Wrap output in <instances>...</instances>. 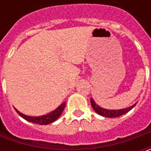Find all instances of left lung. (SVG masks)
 <instances>
[{
	"label": "left lung",
	"instance_id": "1",
	"mask_svg": "<svg viewBox=\"0 0 151 151\" xmlns=\"http://www.w3.org/2000/svg\"><path fill=\"white\" fill-rule=\"evenodd\" d=\"M91 107H93V109L96 111V113H98L99 115L103 116V117H107V118H116V117H119L124 113L129 112L133 107L135 106L133 105L129 107H127V108H124V109H119V110H108V109H105V108H102V107H99L96 102L94 101V100L92 98H91Z\"/></svg>",
	"mask_w": 151,
	"mask_h": 151
}]
</instances>
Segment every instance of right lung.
I'll return each instance as SVG.
<instances>
[{
	"instance_id": "add662e5",
	"label": "right lung",
	"mask_w": 151,
	"mask_h": 151,
	"mask_svg": "<svg viewBox=\"0 0 151 151\" xmlns=\"http://www.w3.org/2000/svg\"><path fill=\"white\" fill-rule=\"evenodd\" d=\"M65 107V102L62 103L60 106H59V107L55 109V111L48 113V114H46V115L39 116V117L27 116L25 114L20 113V112H19L18 110H17L16 108H15V110H16V112L18 113L22 119H26L27 121H28V122H31V123H33V124H37L46 125L49 124H51V123H53V122H55V120H57V119H59L60 116L61 115V113H62V112H63Z\"/></svg>"
}]
</instances>
